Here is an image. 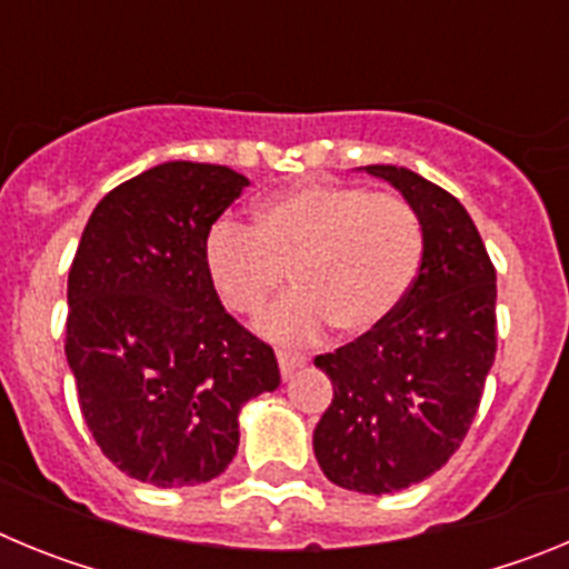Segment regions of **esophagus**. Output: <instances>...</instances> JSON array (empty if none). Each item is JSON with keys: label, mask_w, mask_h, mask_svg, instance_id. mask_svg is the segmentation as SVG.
<instances>
[{"label": "esophagus", "mask_w": 569, "mask_h": 569, "mask_svg": "<svg viewBox=\"0 0 569 569\" xmlns=\"http://www.w3.org/2000/svg\"><path fill=\"white\" fill-rule=\"evenodd\" d=\"M276 359H279L281 379H290V376H293L299 367H305V361H308L301 353H288V350H279V353H276Z\"/></svg>", "instance_id": "34e87169"}]
</instances>
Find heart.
Listing matches in <instances>:
<instances>
[{
    "mask_svg": "<svg viewBox=\"0 0 569 569\" xmlns=\"http://www.w3.org/2000/svg\"><path fill=\"white\" fill-rule=\"evenodd\" d=\"M425 224L399 193L310 182L261 199L244 228L219 219L204 239L210 284L236 316H259L293 281L296 293L264 319L279 341H310L333 325L345 336L381 328L413 290Z\"/></svg>",
    "mask_w": 569,
    "mask_h": 569,
    "instance_id": "b5f03b06",
    "label": "heart"
}]
</instances>
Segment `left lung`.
Wrapping results in <instances>:
<instances>
[{
    "label": "left lung",
    "instance_id": "1",
    "mask_svg": "<svg viewBox=\"0 0 569 569\" xmlns=\"http://www.w3.org/2000/svg\"><path fill=\"white\" fill-rule=\"evenodd\" d=\"M367 173L419 210L425 259L381 328L316 356L333 401L313 450L333 485L381 496L433 476L465 441L496 359V268L456 196L396 164Z\"/></svg>",
    "mask_w": 569,
    "mask_h": 569
}]
</instances>
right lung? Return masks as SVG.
I'll use <instances>...</instances> for the list:
<instances>
[{"instance_id":"add662e5","label":"right lung","mask_w":569,"mask_h":569,"mask_svg":"<svg viewBox=\"0 0 569 569\" xmlns=\"http://www.w3.org/2000/svg\"><path fill=\"white\" fill-rule=\"evenodd\" d=\"M244 184L224 164H156L97 204L70 264L79 410L144 485L216 479L239 447L241 405L279 387L273 347L222 308L204 268L208 230Z\"/></svg>"}]
</instances>
